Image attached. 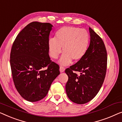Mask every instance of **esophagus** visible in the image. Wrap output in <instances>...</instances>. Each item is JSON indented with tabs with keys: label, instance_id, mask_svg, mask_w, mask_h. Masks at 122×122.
<instances>
[{
	"label": "esophagus",
	"instance_id": "1",
	"mask_svg": "<svg viewBox=\"0 0 122 122\" xmlns=\"http://www.w3.org/2000/svg\"><path fill=\"white\" fill-rule=\"evenodd\" d=\"M65 68L62 66H60V71L61 72H63L65 71Z\"/></svg>",
	"mask_w": 122,
	"mask_h": 122
}]
</instances>
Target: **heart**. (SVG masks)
<instances>
[{
  "label": "heart",
  "mask_w": 122,
  "mask_h": 122,
  "mask_svg": "<svg viewBox=\"0 0 122 122\" xmlns=\"http://www.w3.org/2000/svg\"><path fill=\"white\" fill-rule=\"evenodd\" d=\"M90 43V36L85 29L75 26H63L55 34V38L47 42L49 55L56 59L62 52L59 60L61 65L66 66L72 60L80 61L86 54Z\"/></svg>",
  "instance_id": "1"
}]
</instances>
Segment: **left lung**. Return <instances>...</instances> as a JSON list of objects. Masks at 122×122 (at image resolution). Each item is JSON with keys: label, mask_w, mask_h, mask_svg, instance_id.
Returning <instances> with one entry per match:
<instances>
[{"label": "left lung", "mask_w": 122, "mask_h": 122, "mask_svg": "<svg viewBox=\"0 0 122 122\" xmlns=\"http://www.w3.org/2000/svg\"><path fill=\"white\" fill-rule=\"evenodd\" d=\"M90 44L81 60L65 70L68 77L66 85L68 97L77 104H85L93 98L102 87L107 66V54L103 41L89 28ZM75 71H79L78 75Z\"/></svg>", "instance_id": "1"}]
</instances>
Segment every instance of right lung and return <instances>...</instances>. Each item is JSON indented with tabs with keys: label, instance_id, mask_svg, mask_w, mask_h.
Listing matches in <instances>:
<instances>
[{
	"label": "right lung",
	"instance_id": "obj_1",
	"mask_svg": "<svg viewBox=\"0 0 122 122\" xmlns=\"http://www.w3.org/2000/svg\"><path fill=\"white\" fill-rule=\"evenodd\" d=\"M52 27L48 23L32 22L19 33L12 45L10 62L14 83L20 96L29 102L44 98L60 73L59 65L49 55Z\"/></svg>",
	"mask_w": 122,
	"mask_h": 122
}]
</instances>
